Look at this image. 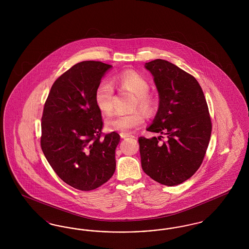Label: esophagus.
<instances>
[{
  "mask_svg": "<svg viewBox=\"0 0 249 249\" xmlns=\"http://www.w3.org/2000/svg\"><path fill=\"white\" fill-rule=\"evenodd\" d=\"M120 136H121V138H127V137H130L132 135L128 132H120Z\"/></svg>",
  "mask_w": 249,
  "mask_h": 249,
  "instance_id": "34e87169",
  "label": "esophagus"
}]
</instances>
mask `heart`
Segmentation results:
<instances>
[{
	"label": "heart",
	"instance_id": "heart-1",
	"mask_svg": "<svg viewBox=\"0 0 249 249\" xmlns=\"http://www.w3.org/2000/svg\"><path fill=\"white\" fill-rule=\"evenodd\" d=\"M115 82L119 87L129 89L136 95L135 106H139L145 112L149 113L154 107L153 99L148 95L149 84L141 74L134 71L126 70L118 73ZM114 87L110 81L102 80L95 89L94 101L98 109L109 114L113 110ZM144 115L141 110H133L126 113H116L106 120L107 129L110 131H130L140 126L144 122Z\"/></svg>",
	"mask_w": 249,
	"mask_h": 249
}]
</instances>
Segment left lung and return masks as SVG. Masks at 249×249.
Segmentation results:
<instances>
[{
    "instance_id": "left-lung-1",
    "label": "left lung",
    "mask_w": 249,
    "mask_h": 249,
    "mask_svg": "<svg viewBox=\"0 0 249 249\" xmlns=\"http://www.w3.org/2000/svg\"><path fill=\"white\" fill-rule=\"evenodd\" d=\"M144 67L154 76L160 97L146 130L166 140L139 137L142 170L162 185L177 186L197 172L206 153L212 131L207 103L196 78L177 65L158 59Z\"/></svg>"
}]
</instances>
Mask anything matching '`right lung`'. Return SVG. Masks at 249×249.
Returning <instances> with one entry per match:
<instances>
[{
	"instance_id": "right-lung-1",
	"label": "right lung",
	"mask_w": 249,
	"mask_h": 249,
	"mask_svg": "<svg viewBox=\"0 0 249 249\" xmlns=\"http://www.w3.org/2000/svg\"><path fill=\"white\" fill-rule=\"evenodd\" d=\"M112 65L86 60L62 73L51 87L42 116L41 147L62 181L76 190L101 187L115 173L116 131L102 137V113L95 89Z\"/></svg>"
}]
</instances>
